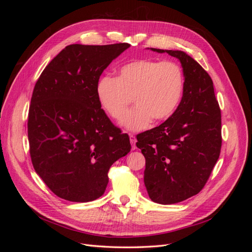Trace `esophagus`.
Masks as SVG:
<instances>
[{"label": "esophagus", "mask_w": 252, "mask_h": 252, "mask_svg": "<svg viewBox=\"0 0 252 252\" xmlns=\"http://www.w3.org/2000/svg\"><path fill=\"white\" fill-rule=\"evenodd\" d=\"M129 139H130V143H131V147H132V149L134 150V149H136V146H135V142H136V140H135V136L132 134V133H129Z\"/></svg>", "instance_id": "obj_1"}]
</instances>
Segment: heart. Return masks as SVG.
I'll return each instance as SVG.
<instances>
[{
	"instance_id": "obj_1",
	"label": "heart",
	"mask_w": 252,
	"mask_h": 252,
	"mask_svg": "<svg viewBox=\"0 0 252 252\" xmlns=\"http://www.w3.org/2000/svg\"><path fill=\"white\" fill-rule=\"evenodd\" d=\"M95 90L101 107L114 120L123 117L133 97L137 105L121 120V125L138 131L152 119L164 121L177 110L184 91V74L171 61L135 60L122 66L117 78L102 77Z\"/></svg>"
}]
</instances>
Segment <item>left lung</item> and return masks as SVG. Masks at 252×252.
<instances>
[{
  "label": "left lung",
  "instance_id": "obj_1",
  "mask_svg": "<svg viewBox=\"0 0 252 252\" xmlns=\"http://www.w3.org/2000/svg\"><path fill=\"white\" fill-rule=\"evenodd\" d=\"M150 49L177 58L185 78L181 103L172 116L136 135V147L146 159L148 195L168 205L187 200L205 186L220 157L222 121L212 80L195 60L181 50Z\"/></svg>",
  "mask_w": 252,
  "mask_h": 252
}]
</instances>
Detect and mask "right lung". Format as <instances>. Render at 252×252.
<instances>
[{
  "label": "right lung",
  "instance_id": "obj_1",
  "mask_svg": "<svg viewBox=\"0 0 252 252\" xmlns=\"http://www.w3.org/2000/svg\"><path fill=\"white\" fill-rule=\"evenodd\" d=\"M130 44L68 45L45 67L28 114L32 162L51 191L70 202L103 195L111 165L131 149L96 97L104 69Z\"/></svg>",
  "mask_w": 252,
  "mask_h": 252
}]
</instances>
